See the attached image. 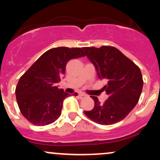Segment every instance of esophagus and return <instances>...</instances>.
Masks as SVG:
<instances>
[{
    "label": "esophagus",
    "instance_id": "1",
    "mask_svg": "<svg viewBox=\"0 0 160 160\" xmlns=\"http://www.w3.org/2000/svg\"><path fill=\"white\" fill-rule=\"evenodd\" d=\"M86 96H87V95H85V94H83V93H80V94H79V97H80V98H86Z\"/></svg>",
    "mask_w": 160,
    "mask_h": 160
}]
</instances>
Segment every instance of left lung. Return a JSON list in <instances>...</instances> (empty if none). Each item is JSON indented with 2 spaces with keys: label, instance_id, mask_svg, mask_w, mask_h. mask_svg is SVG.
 <instances>
[{
  "label": "left lung",
  "instance_id": "left-lung-1",
  "mask_svg": "<svg viewBox=\"0 0 160 160\" xmlns=\"http://www.w3.org/2000/svg\"><path fill=\"white\" fill-rule=\"evenodd\" d=\"M82 49L95 65L98 78L108 81L104 90L108 95L103 104L97 97L91 96L94 108L84 113L98 124L117 123L123 120L138 102L144 83L141 70L116 47L102 46Z\"/></svg>",
  "mask_w": 160,
  "mask_h": 160
}]
</instances>
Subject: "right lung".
Instances as JSON below:
<instances>
[{
  "instance_id": "add662e5",
  "label": "right lung",
  "mask_w": 160,
  "mask_h": 160,
  "mask_svg": "<svg viewBox=\"0 0 160 160\" xmlns=\"http://www.w3.org/2000/svg\"><path fill=\"white\" fill-rule=\"evenodd\" d=\"M82 49H49L20 78L16 88V101L22 114L31 123L47 126L60 117L64 99L70 95L56 84L61 81L69 60L86 56Z\"/></svg>"
}]
</instances>
